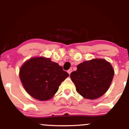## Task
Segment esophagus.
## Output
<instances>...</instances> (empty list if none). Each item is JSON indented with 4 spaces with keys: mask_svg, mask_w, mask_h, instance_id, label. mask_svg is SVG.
Masks as SVG:
<instances>
[{
    "mask_svg": "<svg viewBox=\"0 0 129 129\" xmlns=\"http://www.w3.org/2000/svg\"><path fill=\"white\" fill-rule=\"evenodd\" d=\"M72 69H69L68 71H67V72L69 73V74H71V73L72 72Z\"/></svg>",
    "mask_w": 129,
    "mask_h": 129,
    "instance_id": "34e87169",
    "label": "esophagus"
}]
</instances>
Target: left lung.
Here are the masks:
<instances>
[{
    "label": "left lung",
    "mask_w": 129,
    "mask_h": 129,
    "mask_svg": "<svg viewBox=\"0 0 129 129\" xmlns=\"http://www.w3.org/2000/svg\"><path fill=\"white\" fill-rule=\"evenodd\" d=\"M114 70L110 62L102 58L85 61L71 74L76 91L86 99L95 100L103 96L110 86Z\"/></svg>",
    "instance_id": "left-lung-1"
}]
</instances>
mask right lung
Instances as JSON below:
<instances>
[{"mask_svg": "<svg viewBox=\"0 0 129 129\" xmlns=\"http://www.w3.org/2000/svg\"><path fill=\"white\" fill-rule=\"evenodd\" d=\"M68 76L62 66L43 57L27 60L19 70L24 88L30 96L40 101L50 100Z\"/></svg>", "mask_w": 129, "mask_h": 129, "instance_id": "obj_1", "label": "right lung"}]
</instances>
